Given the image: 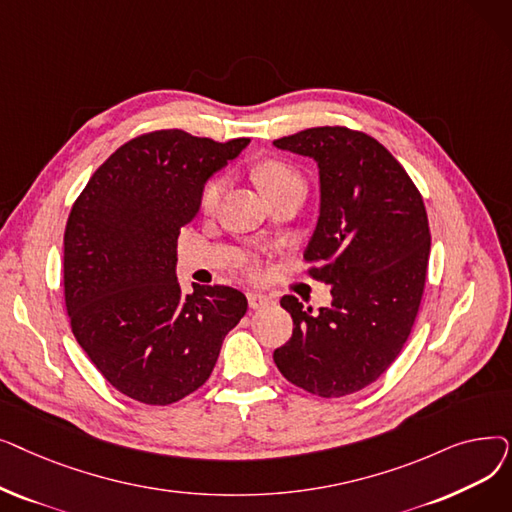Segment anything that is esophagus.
Listing matches in <instances>:
<instances>
[{"mask_svg": "<svg viewBox=\"0 0 512 512\" xmlns=\"http://www.w3.org/2000/svg\"><path fill=\"white\" fill-rule=\"evenodd\" d=\"M247 299H249V307L251 309H263V307L274 303L272 297H267V294H261V292H249Z\"/></svg>", "mask_w": 512, "mask_h": 512, "instance_id": "34e87169", "label": "esophagus"}]
</instances>
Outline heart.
Returning <instances> with one entry per match:
<instances>
[{
    "instance_id": "obj_1",
    "label": "heart",
    "mask_w": 512,
    "mask_h": 512,
    "mask_svg": "<svg viewBox=\"0 0 512 512\" xmlns=\"http://www.w3.org/2000/svg\"><path fill=\"white\" fill-rule=\"evenodd\" d=\"M253 174L257 178V182L261 184V188L265 191L267 197H274L278 193H282L284 188L292 186V184H303L301 174L294 170L290 164L282 159H263L253 168ZM224 193V178H211L201 191V209L203 211H213L220 203V197ZM259 261L255 257H251L247 261V272L249 276H259Z\"/></svg>"
}]
</instances>
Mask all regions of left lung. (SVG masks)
<instances>
[{
	"label": "left lung",
	"mask_w": 512,
	"mask_h": 512,
	"mask_svg": "<svg viewBox=\"0 0 512 512\" xmlns=\"http://www.w3.org/2000/svg\"><path fill=\"white\" fill-rule=\"evenodd\" d=\"M274 145L317 161L321 209L303 257L307 274L332 286V305L315 315L282 297L292 336L274 361L290 384L340 398L378 380L413 330L427 278V211L407 170L361 130L317 126Z\"/></svg>",
	"instance_id": "obj_1"
}]
</instances>
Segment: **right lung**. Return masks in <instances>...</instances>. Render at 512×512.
Returning a JSON list of instances; mask_svg holds the SVG:
<instances>
[{"instance_id": "right-lung-1", "label": "right lung", "mask_w": 512, "mask_h": 512, "mask_svg": "<svg viewBox=\"0 0 512 512\" xmlns=\"http://www.w3.org/2000/svg\"><path fill=\"white\" fill-rule=\"evenodd\" d=\"M249 143L180 128L139 134L103 161L70 209V328L103 378L132 400L166 407L201 388L247 313L245 294L232 286L195 284L182 297L174 267L203 184Z\"/></svg>"}]
</instances>
